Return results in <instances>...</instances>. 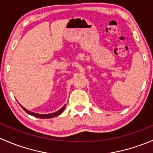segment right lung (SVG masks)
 Listing matches in <instances>:
<instances>
[{"instance_id":"1","label":"right lung","mask_w":153,"mask_h":153,"mask_svg":"<svg viewBox=\"0 0 153 153\" xmlns=\"http://www.w3.org/2000/svg\"><path fill=\"white\" fill-rule=\"evenodd\" d=\"M20 106H21V105H20ZM21 108H23V109L24 110V111H26V113H28V114L31 115V116H34V117L40 118V119H51V118H53V117H55V116H57L58 115L61 114V113H62V111H64V109H65V105H64V106L62 107V108H61L60 110H59V111H58L55 112V113H49V114H39V113H33V112H31V111H28V110H26V108H23V106H21Z\"/></svg>"}]
</instances>
